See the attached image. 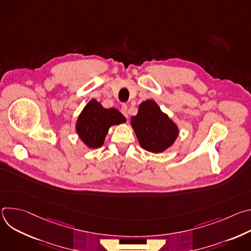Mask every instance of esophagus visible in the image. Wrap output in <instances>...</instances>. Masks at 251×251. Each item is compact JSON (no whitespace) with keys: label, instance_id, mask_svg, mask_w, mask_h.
I'll return each mask as SVG.
<instances>
[{"label":"esophagus","instance_id":"esophagus-1","mask_svg":"<svg viewBox=\"0 0 251 251\" xmlns=\"http://www.w3.org/2000/svg\"><path fill=\"white\" fill-rule=\"evenodd\" d=\"M127 109H128L127 105L123 104V105H122V107H121V112H122V114H123L125 117H128V112H127Z\"/></svg>","mask_w":251,"mask_h":251}]
</instances>
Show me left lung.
I'll return each instance as SVG.
<instances>
[{"mask_svg": "<svg viewBox=\"0 0 251 251\" xmlns=\"http://www.w3.org/2000/svg\"><path fill=\"white\" fill-rule=\"evenodd\" d=\"M131 126L140 146L155 154L172 147L180 133L177 125L151 99L139 105L137 115L131 118Z\"/></svg>", "mask_w": 251, "mask_h": 251, "instance_id": "left-lung-1", "label": "left lung"}]
</instances>
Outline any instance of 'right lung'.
I'll list each match as a JSON object with an SVG mask.
<instances>
[{
	"instance_id": "add662e5",
	"label": "right lung",
	"mask_w": 251,
	"mask_h": 251,
	"mask_svg": "<svg viewBox=\"0 0 251 251\" xmlns=\"http://www.w3.org/2000/svg\"><path fill=\"white\" fill-rule=\"evenodd\" d=\"M126 122V118L115 108H104L100 102L91 99L82 109L75 123L79 139L89 149L100 148L109 128Z\"/></svg>"
}]
</instances>
